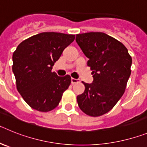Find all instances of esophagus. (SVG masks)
I'll use <instances>...</instances> for the list:
<instances>
[{"label": "esophagus", "mask_w": 147, "mask_h": 147, "mask_svg": "<svg viewBox=\"0 0 147 147\" xmlns=\"http://www.w3.org/2000/svg\"><path fill=\"white\" fill-rule=\"evenodd\" d=\"M80 82V80L78 79H74V78H71V83L72 84H75V83Z\"/></svg>", "instance_id": "esophagus-1"}]
</instances>
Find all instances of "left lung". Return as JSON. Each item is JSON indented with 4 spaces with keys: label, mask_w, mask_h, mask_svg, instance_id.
<instances>
[{
    "label": "left lung",
    "mask_w": 147,
    "mask_h": 147,
    "mask_svg": "<svg viewBox=\"0 0 147 147\" xmlns=\"http://www.w3.org/2000/svg\"><path fill=\"white\" fill-rule=\"evenodd\" d=\"M76 41L89 59L91 84L82 82L85 92L77 96L82 111L90 116L109 112L123 96L129 76L132 57L121 42L102 32L76 34Z\"/></svg>",
    "instance_id": "left-lung-1"
}]
</instances>
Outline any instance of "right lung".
<instances>
[{"instance_id": "right-lung-1", "label": "right lung", "mask_w": 147, "mask_h": 147, "mask_svg": "<svg viewBox=\"0 0 147 147\" xmlns=\"http://www.w3.org/2000/svg\"><path fill=\"white\" fill-rule=\"evenodd\" d=\"M74 39V34L42 32L23 41L13 53L17 89L32 108L49 112L59 105L71 78L57 76L51 70Z\"/></svg>"}]
</instances>
